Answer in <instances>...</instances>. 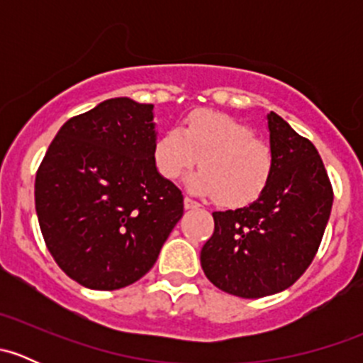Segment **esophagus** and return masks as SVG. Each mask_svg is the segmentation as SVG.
<instances>
[{"label": "esophagus", "mask_w": 363, "mask_h": 363, "mask_svg": "<svg viewBox=\"0 0 363 363\" xmlns=\"http://www.w3.org/2000/svg\"><path fill=\"white\" fill-rule=\"evenodd\" d=\"M184 207H186V208H199V207H200V203H199V202H195V200H191V199H188V196H186V199H184Z\"/></svg>", "instance_id": "34e87169"}]
</instances>
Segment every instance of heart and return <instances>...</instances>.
<instances>
[{"label": "heart", "mask_w": 363, "mask_h": 363, "mask_svg": "<svg viewBox=\"0 0 363 363\" xmlns=\"http://www.w3.org/2000/svg\"><path fill=\"white\" fill-rule=\"evenodd\" d=\"M199 158L202 168L186 177V186L196 195L216 196L226 207L255 202L274 168L270 147L256 140L246 124L211 111L191 113L181 128L164 131L152 147L156 168L167 179H177Z\"/></svg>", "instance_id": "heart-1"}]
</instances>
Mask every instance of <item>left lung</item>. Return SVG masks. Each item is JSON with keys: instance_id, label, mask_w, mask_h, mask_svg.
Returning a JSON list of instances; mask_svg holds the SVG:
<instances>
[{"instance_id": "left-lung-1", "label": "left lung", "mask_w": 363, "mask_h": 363, "mask_svg": "<svg viewBox=\"0 0 363 363\" xmlns=\"http://www.w3.org/2000/svg\"><path fill=\"white\" fill-rule=\"evenodd\" d=\"M274 168L247 207L212 212L214 233L200 252L214 286L242 298L279 294L306 272L330 218V181L316 147L276 112L267 113Z\"/></svg>"}]
</instances>
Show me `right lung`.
<instances>
[{"label":"right lung","instance_id":"1","mask_svg":"<svg viewBox=\"0 0 363 363\" xmlns=\"http://www.w3.org/2000/svg\"><path fill=\"white\" fill-rule=\"evenodd\" d=\"M155 105L101 101L61 126L36 172L35 207L50 255L91 290H119L152 269L184 199L152 160Z\"/></svg>","mask_w":363,"mask_h":363}]
</instances>
